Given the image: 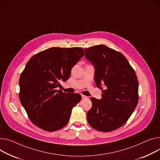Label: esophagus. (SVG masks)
Segmentation results:
<instances>
[{"label":"esophagus","mask_w":160,"mask_h":160,"mask_svg":"<svg viewBox=\"0 0 160 160\" xmlns=\"http://www.w3.org/2000/svg\"><path fill=\"white\" fill-rule=\"evenodd\" d=\"M81 97H82V98H87V97H86V96L83 95V94H81Z\"/></svg>","instance_id":"obj_1"}]
</instances>
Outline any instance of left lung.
Masks as SVG:
<instances>
[{
  "instance_id": "1",
  "label": "left lung",
  "mask_w": 160,
  "mask_h": 160,
  "mask_svg": "<svg viewBox=\"0 0 160 160\" xmlns=\"http://www.w3.org/2000/svg\"><path fill=\"white\" fill-rule=\"evenodd\" d=\"M85 57L94 67V82L102 98H91L89 124L96 130L110 132L128 120L138 102V81L134 70L121 52L105 45L84 49ZM105 85L103 90L101 83Z\"/></svg>"
}]
</instances>
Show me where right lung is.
<instances>
[{"instance_id":"add662e5","label":"right lung","mask_w":160,"mask_h":160,"mask_svg":"<svg viewBox=\"0 0 160 160\" xmlns=\"http://www.w3.org/2000/svg\"><path fill=\"white\" fill-rule=\"evenodd\" d=\"M84 55L80 48H51L32 57L20 74L19 98L30 120L39 128L56 131L69 122L81 95L57 90Z\"/></svg>"}]
</instances>
